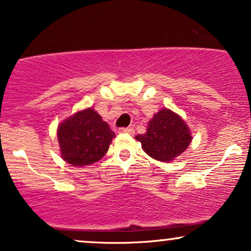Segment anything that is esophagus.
I'll use <instances>...</instances> for the list:
<instances>
[{
  "mask_svg": "<svg viewBox=\"0 0 251 251\" xmlns=\"http://www.w3.org/2000/svg\"><path fill=\"white\" fill-rule=\"evenodd\" d=\"M119 132L120 133H130V135H132V133L135 132V130H133V128H120Z\"/></svg>",
  "mask_w": 251,
  "mask_h": 251,
  "instance_id": "obj_1",
  "label": "esophagus"
}]
</instances>
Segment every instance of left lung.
Listing matches in <instances>:
<instances>
[{
	"label": "left lung",
	"mask_w": 251,
	"mask_h": 251,
	"mask_svg": "<svg viewBox=\"0 0 251 251\" xmlns=\"http://www.w3.org/2000/svg\"><path fill=\"white\" fill-rule=\"evenodd\" d=\"M135 138L142 143L143 150L153 159L170 162L187 149L192 136L179 115L163 108L151 120L146 133Z\"/></svg>",
	"instance_id": "obj_1"
}]
</instances>
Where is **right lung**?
<instances>
[{"mask_svg": "<svg viewBox=\"0 0 251 251\" xmlns=\"http://www.w3.org/2000/svg\"><path fill=\"white\" fill-rule=\"evenodd\" d=\"M114 137L109 126L92 108L77 112L58 126L61 157L75 167L100 160Z\"/></svg>", "mask_w": 251, "mask_h": 251, "instance_id": "right-lung-1", "label": "right lung"}]
</instances>
